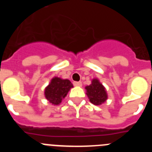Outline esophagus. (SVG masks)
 Segmentation results:
<instances>
[{
	"instance_id": "1",
	"label": "esophagus",
	"mask_w": 152,
	"mask_h": 152,
	"mask_svg": "<svg viewBox=\"0 0 152 152\" xmlns=\"http://www.w3.org/2000/svg\"><path fill=\"white\" fill-rule=\"evenodd\" d=\"M73 84L74 85L76 86V87H81V86H82V83L80 82V81H75Z\"/></svg>"
}]
</instances>
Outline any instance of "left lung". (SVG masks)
I'll use <instances>...</instances> for the list:
<instances>
[{"label": "left lung", "mask_w": 152, "mask_h": 152, "mask_svg": "<svg viewBox=\"0 0 152 152\" xmlns=\"http://www.w3.org/2000/svg\"><path fill=\"white\" fill-rule=\"evenodd\" d=\"M86 94L88 96L90 102L94 105H101L107 101L108 95L105 87L100 82L97 78H94L91 84L85 87Z\"/></svg>", "instance_id": "8db88e82"}]
</instances>
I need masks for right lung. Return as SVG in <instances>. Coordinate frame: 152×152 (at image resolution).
<instances>
[{"instance_id": "1", "label": "right lung", "mask_w": 152, "mask_h": 152, "mask_svg": "<svg viewBox=\"0 0 152 152\" xmlns=\"http://www.w3.org/2000/svg\"><path fill=\"white\" fill-rule=\"evenodd\" d=\"M73 88V84L68 79L54 77L51 79L50 83L44 91V95L46 100L52 105L58 106L68 94V91Z\"/></svg>"}]
</instances>
